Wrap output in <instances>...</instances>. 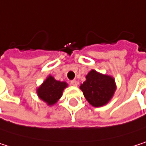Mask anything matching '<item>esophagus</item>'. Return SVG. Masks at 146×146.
I'll use <instances>...</instances> for the list:
<instances>
[{
  "label": "esophagus",
  "mask_w": 146,
  "mask_h": 146,
  "mask_svg": "<svg viewBox=\"0 0 146 146\" xmlns=\"http://www.w3.org/2000/svg\"><path fill=\"white\" fill-rule=\"evenodd\" d=\"M70 84H71L72 86H76L78 85V82H77L75 80H71V81H70Z\"/></svg>",
  "instance_id": "obj_1"
}]
</instances>
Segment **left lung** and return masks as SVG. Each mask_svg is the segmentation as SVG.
Wrapping results in <instances>:
<instances>
[{
	"label": "left lung",
	"instance_id": "obj_1",
	"mask_svg": "<svg viewBox=\"0 0 146 146\" xmlns=\"http://www.w3.org/2000/svg\"><path fill=\"white\" fill-rule=\"evenodd\" d=\"M80 89L92 106L100 107L111 99L115 91V84L112 77L92 70L86 75V80L81 84Z\"/></svg>",
	"mask_w": 146,
	"mask_h": 146
}]
</instances>
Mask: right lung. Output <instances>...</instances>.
<instances>
[{
	"label": "right lung",
	"instance_id": "1",
	"mask_svg": "<svg viewBox=\"0 0 146 146\" xmlns=\"http://www.w3.org/2000/svg\"><path fill=\"white\" fill-rule=\"evenodd\" d=\"M66 86V82L57 81L52 76H49L37 89L38 97L48 105H52L61 97L62 92Z\"/></svg>",
	"mask_w": 146,
	"mask_h": 146
}]
</instances>
